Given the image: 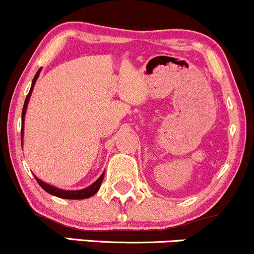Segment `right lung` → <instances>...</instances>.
I'll use <instances>...</instances> for the list:
<instances>
[{
	"label": "right lung",
	"mask_w": 254,
	"mask_h": 254,
	"mask_svg": "<svg viewBox=\"0 0 254 254\" xmlns=\"http://www.w3.org/2000/svg\"><path fill=\"white\" fill-rule=\"evenodd\" d=\"M39 73H41V69H38V72L36 73L35 78H33L32 85H31V89H30V92H28V95L26 96V99H25V103H24V108H22V115H21V125H22V126H21V140H22V136H24V121H25V114H26V108H27L28 101H30L31 93H32L33 87H35L37 78H38V76H39ZM103 179H104V173L102 174V175L98 178V180H96L92 185H91V186L86 187V189H84V190H61V189H58V187L51 186V185L45 184V182H43L42 180H39L38 178H36V180L39 184V186H41L42 189L45 190V192L49 193V194H53V195H55V196H59V198H64V199H86V198H90V196L95 195L96 193L98 192V190H99V187H101Z\"/></svg>",
	"instance_id": "1"
}]
</instances>
